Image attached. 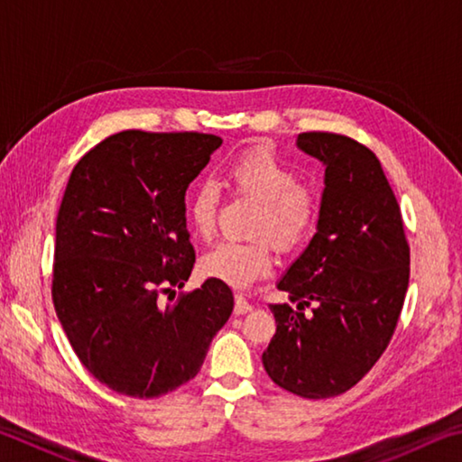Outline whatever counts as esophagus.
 <instances>
[{
  "label": "esophagus",
  "instance_id": "obj_1",
  "mask_svg": "<svg viewBox=\"0 0 462 462\" xmlns=\"http://www.w3.org/2000/svg\"><path fill=\"white\" fill-rule=\"evenodd\" d=\"M250 310H253V303L246 300L245 293H236V303H234V311H236V314L240 316V314H246V311H250Z\"/></svg>",
  "mask_w": 462,
  "mask_h": 462
}]
</instances>
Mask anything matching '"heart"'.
Returning <instances> with one entry per match:
<instances>
[{"mask_svg":"<svg viewBox=\"0 0 462 462\" xmlns=\"http://www.w3.org/2000/svg\"><path fill=\"white\" fill-rule=\"evenodd\" d=\"M228 179L240 195L261 201L254 217L253 236H269L281 250H293L306 240L316 226V199L300 185L297 171L285 165L269 148L256 146L232 161ZM220 212V185L214 179H201L187 199V217L193 232L212 238ZM220 242L201 256L206 277L224 281L232 287H248L269 275L275 263L273 242Z\"/></svg>","mask_w":462,"mask_h":462,"instance_id":"obj_1","label":"heart"}]
</instances>
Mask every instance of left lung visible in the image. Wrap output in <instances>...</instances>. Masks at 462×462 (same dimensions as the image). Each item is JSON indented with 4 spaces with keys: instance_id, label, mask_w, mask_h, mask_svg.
Wrapping results in <instances>:
<instances>
[{
    "instance_id": "8db88e82",
    "label": "left lung",
    "mask_w": 462,
    "mask_h": 462,
    "mask_svg": "<svg viewBox=\"0 0 462 462\" xmlns=\"http://www.w3.org/2000/svg\"><path fill=\"white\" fill-rule=\"evenodd\" d=\"M297 148L324 165V191L314 238L277 281L297 310L271 306L277 332L263 365L279 387L324 400L356 385L387 348L410 283V246L369 148L330 132H303Z\"/></svg>"
}]
</instances>
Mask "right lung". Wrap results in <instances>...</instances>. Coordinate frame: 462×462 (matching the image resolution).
I'll return each instance as SVG.
<instances>
[{"label": "right lung", "mask_w": 462, "mask_h": 462, "mask_svg": "<svg viewBox=\"0 0 462 462\" xmlns=\"http://www.w3.org/2000/svg\"><path fill=\"white\" fill-rule=\"evenodd\" d=\"M198 132L126 130L77 162L57 216L52 301L75 355L99 383L151 400L199 373L234 295L206 279L171 306L195 250L185 191L220 148Z\"/></svg>", "instance_id": "1"}]
</instances>
